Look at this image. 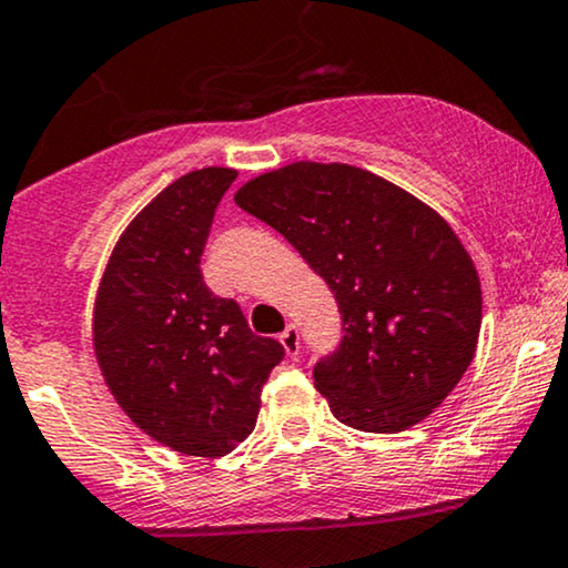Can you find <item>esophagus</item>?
<instances>
[{
    "label": "esophagus",
    "instance_id": "1",
    "mask_svg": "<svg viewBox=\"0 0 568 568\" xmlns=\"http://www.w3.org/2000/svg\"><path fill=\"white\" fill-rule=\"evenodd\" d=\"M280 344H283L285 355L288 357H296L298 355V344H302V338H298V328L296 325H288V328L280 334Z\"/></svg>",
    "mask_w": 568,
    "mask_h": 568
}]
</instances>
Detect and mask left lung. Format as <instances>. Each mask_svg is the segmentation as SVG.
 Returning a JSON list of instances; mask_svg holds the SVG:
<instances>
[{
  "mask_svg": "<svg viewBox=\"0 0 568 568\" xmlns=\"http://www.w3.org/2000/svg\"><path fill=\"white\" fill-rule=\"evenodd\" d=\"M334 291L344 336L315 366L342 425L403 433L465 376L484 298L470 253L440 213L344 162H293L234 194Z\"/></svg>",
  "mask_w": 568,
  "mask_h": 568,
  "instance_id": "1",
  "label": "left lung"
}]
</instances>
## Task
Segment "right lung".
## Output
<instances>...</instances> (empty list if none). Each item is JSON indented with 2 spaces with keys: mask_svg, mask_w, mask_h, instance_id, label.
Returning <instances> with one entry per match:
<instances>
[{
  "mask_svg": "<svg viewBox=\"0 0 568 568\" xmlns=\"http://www.w3.org/2000/svg\"><path fill=\"white\" fill-rule=\"evenodd\" d=\"M237 171L202 168L149 202L116 240L93 306V349L114 400L186 456L230 454L256 427L285 349L202 283L213 213Z\"/></svg>",
  "mask_w": 568,
  "mask_h": 568,
  "instance_id": "1",
  "label": "right lung"
}]
</instances>
